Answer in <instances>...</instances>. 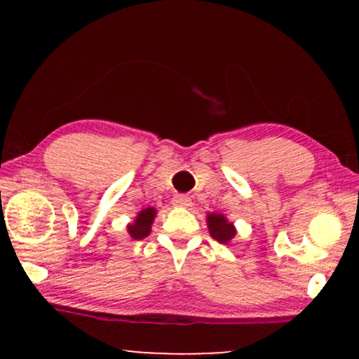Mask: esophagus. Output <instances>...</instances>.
Returning <instances> with one entry per match:
<instances>
[{
    "label": "esophagus",
    "mask_w": 359,
    "mask_h": 359,
    "mask_svg": "<svg viewBox=\"0 0 359 359\" xmlns=\"http://www.w3.org/2000/svg\"><path fill=\"white\" fill-rule=\"evenodd\" d=\"M191 204H193L191 198L186 194H178L173 198V205H176V208H189Z\"/></svg>",
    "instance_id": "obj_1"
}]
</instances>
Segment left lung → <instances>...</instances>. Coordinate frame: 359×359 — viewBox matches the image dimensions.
Wrapping results in <instances>:
<instances>
[{"label":"left lung","mask_w":359,"mask_h":359,"mask_svg":"<svg viewBox=\"0 0 359 359\" xmlns=\"http://www.w3.org/2000/svg\"><path fill=\"white\" fill-rule=\"evenodd\" d=\"M208 229L210 237L217 240L219 243H229L235 237V233H237L233 224L229 222L225 215L215 212L208 215Z\"/></svg>","instance_id":"1"}]
</instances>
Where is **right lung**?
Masks as SVG:
<instances>
[{
	"instance_id": "add662e5",
	"label": "right lung",
	"mask_w": 359,
	"mask_h": 359,
	"mask_svg": "<svg viewBox=\"0 0 359 359\" xmlns=\"http://www.w3.org/2000/svg\"><path fill=\"white\" fill-rule=\"evenodd\" d=\"M156 215L155 208H147L142 209L139 214H137L135 220L132 224L127 225V232L134 240H142L145 237H149L150 230H151V224H154Z\"/></svg>"
}]
</instances>
